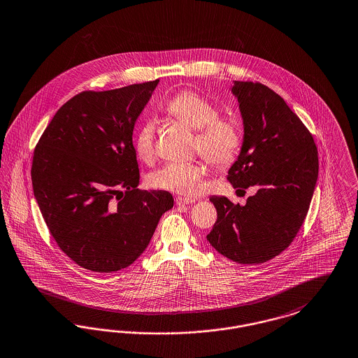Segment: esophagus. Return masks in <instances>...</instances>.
<instances>
[{
	"mask_svg": "<svg viewBox=\"0 0 358 358\" xmlns=\"http://www.w3.org/2000/svg\"><path fill=\"white\" fill-rule=\"evenodd\" d=\"M193 202H196V199H186V197H177L176 199V203L177 205H187V203H193Z\"/></svg>",
	"mask_w": 358,
	"mask_h": 358,
	"instance_id": "1",
	"label": "esophagus"
}]
</instances>
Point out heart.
Masks as SVG:
<instances>
[{"label": "heart", "instance_id": "obj_1", "mask_svg": "<svg viewBox=\"0 0 358 358\" xmlns=\"http://www.w3.org/2000/svg\"><path fill=\"white\" fill-rule=\"evenodd\" d=\"M165 112L187 128L197 130L193 148L218 168L230 165L240 152L243 129L237 117L218 115L213 101L194 90H182L165 103ZM134 150L143 162L156 158V124L146 121L134 137ZM206 166L200 161L169 162L149 177L156 189L169 190L182 196L201 193Z\"/></svg>", "mask_w": 358, "mask_h": 358}]
</instances>
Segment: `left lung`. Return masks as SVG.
Masks as SVG:
<instances>
[{"label":"left lung","instance_id":"8db88e82","mask_svg":"<svg viewBox=\"0 0 358 358\" xmlns=\"http://www.w3.org/2000/svg\"><path fill=\"white\" fill-rule=\"evenodd\" d=\"M231 93L240 103L243 143L228 181L257 193L243 206L210 197L217 221L206 238L222 256L255 265L278 256L297 236L315 193L318 152L310 131L272 89L234 81Z\"/></svg>","mask_w":358,"mask_h":358}]
</instances>
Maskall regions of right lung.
I'll return each mask as SVG.
<instances>
[{
    "instance_id": "right-lung-1",
    "label": "right lung",
    "mask_w": 358,
    "mask_h": 358,
    "mask_svg": "<svg viewBox=\"0 0 358 358\" xmlns=\"http://www.w3.org/2000/svg\"><path fill=\"white\" fill-rule=\"evenodd\" d=\"M158 80L64 103L31 162L33 192L58 248L84 269L113 273L143 255L161 215L165 190H140L133 129Z\"/></svg>"
}]
</instances>
